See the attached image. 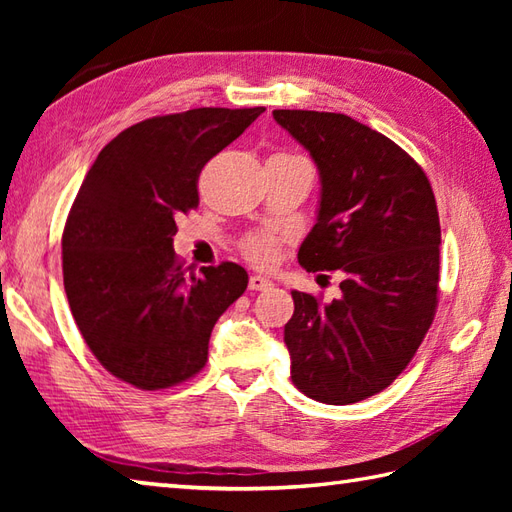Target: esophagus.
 I'll list each match as a JSON object with an SVG mask.
<instances>
[{
	"mask_svg": "<svg viewBox=\"0 0 512 512\" xmlns=\"http://www.w3.org/2000/svg\"><path fill=\"white\" fill-rule=\"evenodd\" d=\"M248 288L250 290H268V288H273V281L270 279H266V277H262V275H253L248 279Z\"/></svg>",
	"mask_w": 512,
	"mask_h": 512,
	"instance_id": "1",
	"label": "esophagus"
}]
</instances>
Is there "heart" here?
<instances>
[{
    "label": "heart",
    "instance_id": "heart-1",
    "mask_svg": "<svg viewBox=\"0 0 512 512\" xmlns=\"http://www.w3.org/2000/svg\"><path fill=\"white\" fill-rule=\"evenodd\" d=\"M277 248H279V237L270 233H253L242 242V253L250 259V262L259 266L273 264L277 257Z\"/></svg>",
    "mask_w": 512,
    "mask_h": 512
}]
</instances>
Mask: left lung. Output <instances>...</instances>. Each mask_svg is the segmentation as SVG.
<instances>
[{
	"mask_svg": "<svg viewBox=\"0 0 512 512\" xmlns=\"http://www.w3.org/2000/svg\"><path fill=\"white\" fill-rule=\"evenodd\" d=\"M321 178L317 224L299 248L308 273L341 270V297L292 290L290 378L308 398L352 405L389 387L438 308L440 217L422 167L345 114L275 110Z\"/></svg>",
	"mask_w": 512,
	"mask_h": 512,
	"instance_id": "8db88e82",
	"label": "left lung"
}]
</instances>
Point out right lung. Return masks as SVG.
Here are the masks:
<instances>
[{"instance_id":"obj_1","label":"right lung","mask_w":512,"mask_h":512,"mask_svg":"<svg viewBox=\"0 0 512 512\" xmlns=\"http://www.w3.org/2000/svg\"><path fill=\"white\" fill-rule=\"evenodd\" d=\"M264 107H198L127 127L94 160L63 228V286L99 363L138 389H167L206 365L215 321L248 275L224 262L189 273L176 217L200 204L202 167Z\"/></svg>"}]
</instances>
